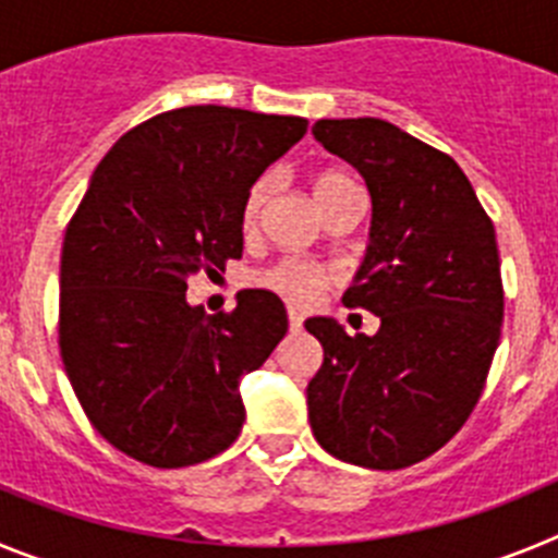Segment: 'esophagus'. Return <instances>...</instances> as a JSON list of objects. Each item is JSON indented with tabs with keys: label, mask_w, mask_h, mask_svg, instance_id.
Returning <instances> with one entry per match:
<instances>
[{
	"label": "esophagus",
	"mask_w": 558,
	"mask_h": 558,
	"mask_svg": "<svg viewBox=\"0 0 558 558\" xmlns=\"http://www.w3.org/2000/svg\"><path fill=\"white\" fill-rule=\"evenodd\" d=\"M288 324H290V329H302V324H304V315L299 313V310H293V307H290V310H288Z\"/></svg>",
	"instance_id": "esophagus-1"
}]
</instances>
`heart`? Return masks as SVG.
I'll return each mask as SVG.
<instances>
[{
  "label": "heart",
  "instance_id": "1",
  "mask_svg": "<svg viewBox=\"0 0 558 558\" xmlns=\"http://www.w3.org/2000/svg\"><path fill=\"white\" fill-rule=\"evenodd\" d=\"M270 175H263V179H256L251 184L248 195H245V206H243V223L254 226L256 218H259V211H263L265 201L270 195ZM347 186H354L352 181L343 175V172H322L318 179H315V201L327 198L332 192L347 190ZM259 288L270 290V293L282 295L284 302L293 304H310L315 295L322 293L324 288L332 284V274H329L324 265H315L310 259H299V256H284L279 263L268 265L256 274L254 279Z\"/></svg>",
  "mask_w": 558,
  "mask_h": 558
}]
</instances>
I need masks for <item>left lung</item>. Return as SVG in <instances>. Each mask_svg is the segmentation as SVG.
Returning a JSON list of instances; mask_svg holds the SVG:
<instances>
[{
  "mask_svg": "<svg viewBox=\"0 0 558 558\" xmlns=\"http://www.w3.org/2000/svg\"><path fill=\"white\" fill-rule=\"evenodd\" d=\"M313 136L363 175L366 256L343 293L379 318L354 335L315 315L324 347L307 386L315 441L366 470H402L445 447L475 408L502 324L495 226L461 167L377 117L318 120Z\"/></svg>",
  "mask_w": 558,
  "mask_h": 558,
  "instance_id": "left-lung-1",
  "label": "left lung"
}]
</instances>
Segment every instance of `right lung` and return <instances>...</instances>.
<instances>
[{
  "mask_svg": "<svg viewBox=\"0 0 558 558\" xmlns=\"http://www.w3.org/2000/svg\"><path fill=\"white\" fill-rule=\"evenodd\" d=\"M307 133L302 117L186 106L106 153L61 251V357L95 430L175 470L218 456L245 422L240 379L288 332L284 304L240 290L231 313L186 302V279L243 256L254 184Z\"/></svg>",
  "mask_w": 558,
  "mask_h": 558,
  "instance_id": "add662e5",
  "label": "right lung"
}]
</instances>
